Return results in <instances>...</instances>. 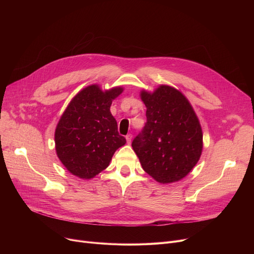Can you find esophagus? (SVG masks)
<instances>
[{"instance_id":"obj_1","label":"esophagus","mask_w":254,"mask_h":254,"mask_svg":"<svg viewBox=\"0 0 254 254\" xmlns=\"http://www.w3.org/2000/svg\"><path fill=\"white\" fill-rule=\"evenodd\" d=\"M126 139H127V144H129V143L131 142V135H130V134L127 135V136H126Z\"/></svg>"}]
</instances>
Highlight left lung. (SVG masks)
<instances>
[{"label": "left lung", "instance_id": "left-lung-1", "mask_svg": "<svg viewBox=\"0 0 254 254\" xmlns=\"http://www.w3.org/2000/svg\"><path fill=\"white\" fill-rule=\"evenodd\" d=\"M146 123L131 143L143 170L162 184L177 182L189 175L203 150L199 120L183 93L161 84L154 91L141 90Z\"/></svg>", "mask_w": 254, "mask_h": 254}]
</instances>
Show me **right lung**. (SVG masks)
<instances>
[{
  "instance_id": "1",
  "label": "right lung",
  "mask_w": 254,
  "mask_h": 254,
  "mask_svg": "<svg viewBox=\"0 0 254 254\" xmlns=\"http://www.w3.org/2000/svg\"><path fill=\"white\" fill-rule=\"evenodd\" d=\"M124 91L115 86L103 90L91 84L71 100L56 127L58 157L72 175L91 179L109 166L114 152L124 146L117 123L110 112L112 101Z\"/></svg>"
}]
</instances>
